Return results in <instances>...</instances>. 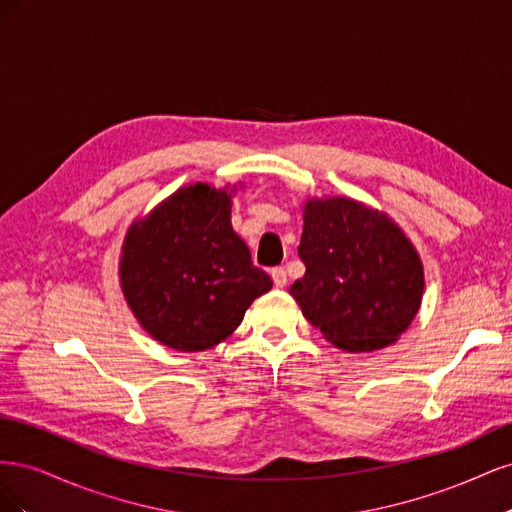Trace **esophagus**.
Here are the masks:
<instances>
[{
  "instance_id": "34e87169",
  "label": "esophagus",
  "mask_w": 512,
  "mask_h": 512,
  "mask_svg": "<svg viewBox=\"0 0 512 512\" xmlns=\"http://www.w3.org/2000/svg\"><path fill=\"white\" fill-rule=\"evenodd\" d=\"M271 277H273V284L277 288H284L288 284V275H286V269L284 267H275L271 269Z\"/></svg>"
}]
</instances>
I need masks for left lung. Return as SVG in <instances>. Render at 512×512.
I'll return each mask as SVG.
<instances>
[{"instance_id":"1","label":"left lung","mask_w":512,"mask_h":512,"mask_svg":"<svg viewBox=\"0 0 512 512\" xmlns=\"http://www.w3.org/2000/svg\"><path fill=\"white\" fill-rule=\"evenodd\" d=\"M290 286L303 316L346 352L393 344L421 307L425 275L414 245L389 215L352 198H312L303 209Z\"/></svg>"}]
</instances>
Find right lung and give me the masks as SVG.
<instances>
[{
	"label": "right lung",
	"instance_id": "add662e5",
	"mask_svg": "<svg viewBox=\"0 0 512 512\" xmlns=\"http://www.w3.org/2000/svg\"><path fill=\"white\" fill-rule=\"evenodd\" d=\"M230 207L228 190L194 183L134 222L123 241V297L168 348L200 352L220 344L273 286L232 230Z\"/></svg>",
	"mask_w": 512,
	"mask_h": 512
}]
</instances>
